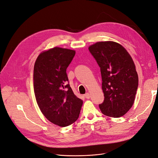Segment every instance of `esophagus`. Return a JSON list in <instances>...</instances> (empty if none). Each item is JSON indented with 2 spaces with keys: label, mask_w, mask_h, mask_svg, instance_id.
I'll return each mask as SVG.
<instances>
[{
  "label": "esophagus",
  "mask_w": 158,
  "mask_h": 158,
  "mask_svg": "<svg viewBox=\"0 0 158 158\" xmlns=\"http://www.w3.org/2000/svg\"><path fill=\"white\" fill-rule=\"evenodd\" d=\"M90 94L89 93H85V97L86 98H87V99H89V98H90Z\"/></svg>",
  "instance_id": "1"
}]
</instances>
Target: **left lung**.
<instances>
[{"instance_id":"obj_1","label":"left lung","mask_w":158,"mask_h":158,"mask_svg":"<svg viewBox=\"0 0 158 158\" xmlns=\"http://www.w3.org/2000/svg\"><path fill=\"white\" fill-rule=\"evenodd\" d=\"M89 50L100 67L103 103L99 105L104 115H124L133 106L138 87V75L131 56L121 44L107 41L97 42Z\"/></svg>"}]
</instances>
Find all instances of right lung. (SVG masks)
<instances>
[{
  "label": "right lung",
  "mask_w": 158,
  "mask_h": 158,
  "mask_svg": "<svg viewBox=\"0 0 158 158\" xmlns=\"http://www.w3.org/2000/svg\"><path fill=\"white\" fill-rule=\"evenodd\" d=\"M75 54L74 50L57 47L44 50L37 56L34 67L37 105L50 122L61 127L77 121L83 104L67 83V68Z\"/></svg>",
  "instance_id": "obj_1"
}]
</instances>
